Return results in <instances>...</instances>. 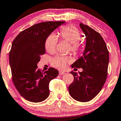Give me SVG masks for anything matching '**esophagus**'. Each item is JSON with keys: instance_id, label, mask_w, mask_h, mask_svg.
I'll use <instances>...</instances> for the list:
<instances>
[{"instance_id": "34e87169", "label": "esophagus", "mask_w": 121, "mask_h": 121, "mask_svg": "<svg viewBox=\"0 0 121 121\" xmlns=\"http://www.w3.org/2000/svg\"><path fill=\"white\" fill-rule=\"evenodd\" d=\"M64 74H65V72L62 71H59V75H64Z\"/></svg>"}]
</instances>
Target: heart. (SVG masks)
<instances>
[{
  "label": "heart",
  "mask_w": 121,
  "mask_h": 121,
  "mask_svg": "<svg viewBox=\"0 0 121 121\" xmlns=\"http://www.w3.org/2000/svg\"><path fill=\"white\" fill-rule=\"evenodd\" d=\"M59 37L62 40L70 43V50L74 54L80 51L82 45L79 40L81 39L80 31L73 26H67L61 28L59 33ZM57 39L53 34H51L46 39L45 49L49 53L54 52L57 43ZM71 61V59L67 56H56L51 61V65L59 69H64L68 64Z\"/></svg>",
  "instance_id": "obj_1"
}]
</instances>
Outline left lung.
Returning <instances> with one entry per match:
<instances>
[{"label":"left lung","mask_w":121,"mask_h":121,"mask_svg":"<svg viewBox=\"0 0 121 121\" xmlns=\"http://www.w3.org/2000/svg\"><path fill=\"white\" fill-rule=\"evenodd\" d=\"M86 42L82 56L71 65L82 68L79 73L71 71L74 80L69 86L71 97L79 102H86L97 95L106 81L109 51L101 35L88 26L80 24Z\"/></svg>","instance_id":"obj_1"}]
</instances>
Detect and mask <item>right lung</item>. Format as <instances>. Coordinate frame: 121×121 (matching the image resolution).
<instances>
[{
	"instance_id": "1",
	"label": "right lung",
	"mask_w": 121,
	"mask_h": 121,
	"mask_svg": "<svg viewBox=\"0 0 121 121\" xmlns=\"http://www.w3.org/2000/svg\"><path fill=\"white\" fill-rule=\"evenodd\" d=\"M65 22H45L23 30L15 38L9 52L12 80L21 96L28 101L38 103L49 96V83L59 75L50 68L41 71L37 68L41 56L45 53L47 37Z\"/></svg>"
}]
</instances>
